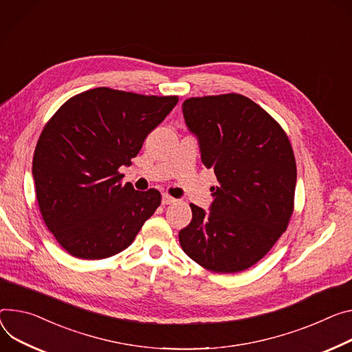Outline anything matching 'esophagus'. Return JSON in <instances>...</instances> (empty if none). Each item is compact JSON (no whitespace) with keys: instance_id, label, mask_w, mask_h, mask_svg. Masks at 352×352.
I'll list each match as a JSON object with an SVG mask.
<instances>
[{"instance_id":"34e87169","label":"esophagus","mask_w":352,"mask_h":352,"mask_svg":"<svg viewBox=\"0 0 352 352\" xmlns=\"http://www.w3.org/2000/svg\"><path fill=\"white\" fill-rule=\"evenodd\" d=\"M162 202H163V205H171V204H175V202H177V199H175V198H173V197H170L168 194H163Z\"/></svg>"}]
</instances>
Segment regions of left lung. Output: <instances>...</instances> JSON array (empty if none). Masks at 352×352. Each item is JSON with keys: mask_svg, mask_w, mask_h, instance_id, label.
Here are the masks:
<instances>
[{"mask_svg": "<svg viewBox=\"0 0 352 352\" xmlns=\"http://www.w3.org/2000/svg\"><path fill=\"white\" fill-rule=\"evenodd\" d=\"M182 113L219 184L210 188L209 212L189 205L192 220L179 232V244L212 272L244 271L272 248L294 213L291 142L267 111L240 94L188 98Z\"/></svg>", "mask_w": 352, "mask_h": 352, "instance_id": "8db88e82", "label": "left lung"}]
</instances>
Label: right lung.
Listing matches in <instances>:
<instances>
[{
	"mask_svg": "<svg viewBox=\"0 0 352 352\" xmlns=\"http://www.w3.org/2000/svg\"><path fill=\"white\" fill-rule=\"evenodd\" d=\"M155 97L100 87L63 104L43 127L32 174L45 225L76 258L102 260L129 247L162 204L151 188L122 185V166L177 105Z\"/></svg>",
	"mask_w": 352,
	"mask_h": 352,
	"instance_id": "add662e5",
	"label": "right lung"
}]
</instances>
